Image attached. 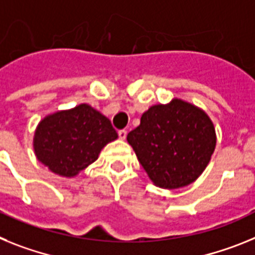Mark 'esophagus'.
<instances>
[{
  "label": "esophagus",
  "mask_w": 255,
  "mask_h": 255,
  "mask_svg": "<svg viewBox=\"0 0 255 255\" xmlns=\"http://www.w3.org/2000/svg\"><path fill=\"white\" fill-rule=\"evenodd\" d=\"M118 136H119V138H122V140H125L126 137H127V130H126V129H119L118 130Z\"/></svg>",
  "instance_id": "34e87169"
}]
</instances>
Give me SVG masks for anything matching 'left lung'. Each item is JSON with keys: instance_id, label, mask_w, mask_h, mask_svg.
<instances>
[{"instance_id": "8db88e82", "label": "left lung", "mask_w": 255, "mask_h": 255, "mask_svg": "<svg viewBox=\"0 0 255 255\" xmlns=\"http://www.w3.org/2000/svg\"><path fill=\"white\" fill-rule=\"evenodd\" d=\"M127 141L155 185L178 189L203 173L216 147V130L203 110L176 99L143 113Z\"/></svg>"}]
</instances>
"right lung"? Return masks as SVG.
<instances>
[{
    "label": "right lung",
    "instance_id": "add662e5",
    "mask_svg": "<svg viewBox=\"0 0 255 255\" xmlns=\"http://www.w3.org/2000/svg\"><path fill=\"white\" fill-rule=\"evenodd\" d=\"M117 137L109 119L82 104L48 115L39 123L34 151L54 173L72 177L94 163L104 146Z\"/></svg>",
    "mask_w": 255,
    "mask_h": 255
}]
</instances>
